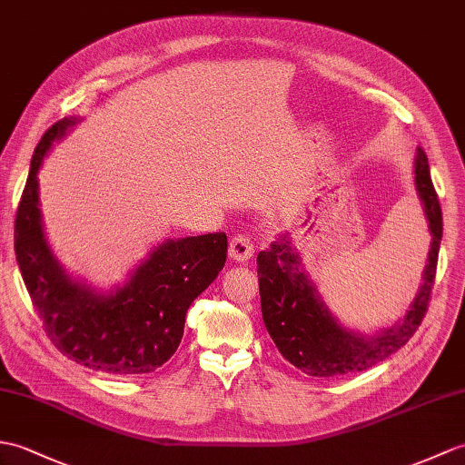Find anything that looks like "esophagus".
<instances>
[{
    "label": "esophagus",
    "mask_w": 465,
    "mask_h": 465,
    "mask_svg": "<svg viewBox=\"0 0 465 465\" xmlns=\"http://www.w3.org/2000/svg\"><path fill=\"white\" fill-rule=\"evenodd\" d=\"M253 255V243L245 233H237L230 242V257L233 262H247Z\"/></svg>",
    "instance_id": "esophagus-1"
}]
</instances>
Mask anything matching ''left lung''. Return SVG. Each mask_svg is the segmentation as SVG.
<instances>
[{
    "mask_svg": "<svg viewBox=\"0 0 465 465\" xmlns=\"http://www.w3.org/2000/svg\"><path fill=\"white\" fill-rule=\"evenodd\" d=\"M414 174L431 235L428 262L422 285L406 315L381 332H356L332 317L289 235L277 237L267 252H259L257 275L265 329L279 352L301 372L329 379L371 369L402 349L422 322L434 287L441 242V208L422 148L416 153Z\"/></svg>",
    "mask_w": 465,
    "mask_h": 465,
    "instance_id": "obj_1",
    "label": "left lung"
}]
</instances>
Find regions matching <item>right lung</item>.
<instances>
[{"instance_id": "1", "label": "right lung", "mask_w": 465, "mask_h": 465, "mask_svg": "<svg viewBox=\"0 0 465 465\" xmlns=\"http://www.w3.org/2000/svg\"><path fill=\"white\" fill-rule=\"evenodd\" d=\"M79 118H63L43 134L31 158L15 218V257L47 337L91 371L114 376L154 372L176 352L186 312L225 265L223 232L158 243L124 285L96 291L64 272L43 230L39 168L51 146Z\"/></svg>"}]
</instances>
